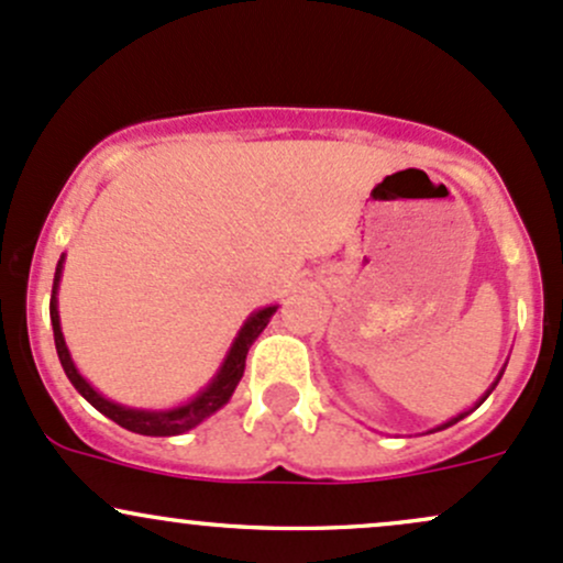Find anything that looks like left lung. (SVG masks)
Wrapping results in <instances>:
<instances>
[{
    "label": "left lung",
    "mask_w": 563,
    "mask_h": 563,
    "mask_svg": "<svg viewBox=\"0 0 563 563\" xmlns=\"http://www.w3.org/2000/svg\"><path fill=\"white\" fill-rule=\"evenodd\" d=\"M505 367H507V362H505ZM505 367H501V371H499V376L492 380V386H488V389H486V391H483V395H481V400H477V402L473 405V408H470V410H462V413H459V416H453V419H449V421H443V424H438V427H434V429H429V432H440V429H449V427H453V424H456V421H462V419H464V416H470V413H473V410H475V408H481V405H483V402H486V397H488V395H492V391H494V389H497V384H499L501 373H505Z\"/></svg>",
    "instance_id": "1"
}]
</instances>
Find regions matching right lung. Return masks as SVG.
<instances>
[{"instance_id": "right-lung-1", "label": "right lung", "mask_w": 563, "mask_h": 563, "mask_svg": "<svg viewBox=\"0 0 563 563\" xmlns=\"http://www.w3.org/2000/svg\"><path fill=\"white\" fill-rule=\"evenodd\" d=\"M64 260L66 255H62V260H58L56 276H53L51 324H53V338H56V352H58V360H62L66 378L71 380V386H75V389L80 391V395L86 397L99 413H104L107 419H112L114 424L129 429V432L147 434V438H174V434H185L190 432L192 427L201 424V421H207L209 416H214L220 408H225V405L231 402L241 376H244L246 354H250L252 343L257 341L260 332L268 328L271 317H274L276 308H279V303L263 306L244 319V324H241L239 332H235L233 343L228 346L225 356H222L217 373L209 378V384L203 386V389H198L196 395L190 397V400L172 405V408H131V405H120L110 400V397L101 395V391L96 389V386L90 384L80 371H77L75 360H71L69 346H66L64 332H62V317H58V287H62Z\"/></svg>"}]
</instances>
